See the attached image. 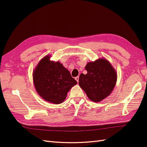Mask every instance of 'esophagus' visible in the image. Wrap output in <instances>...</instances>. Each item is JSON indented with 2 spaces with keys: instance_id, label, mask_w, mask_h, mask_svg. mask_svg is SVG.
Segmentation results:
<instances>
[{
  "instance_id": "esophagus-1",
  "label": "esophagus",
  "mask_w": 147,
  "mask_h": 147,
  "mask_svg": "<svg viewBox=\"0 0 147 147\" xmlns=\"http://www.w3.org/2000/svg\"><path fill=\"white\" fill-rule=\"evenodd\" d=\"M75 80H76V81L78 83V81H79V77H75Z\"/></svg>"
}]
</instances>
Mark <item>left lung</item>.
Wrapping results in <instances>:
<instances>
[{"instance_id":"obj_1","label":"left lung","mask_w":147,"mask_h":147,"mask_svg":"<svg viewBox=\"0 0 147 147\" xmlns=\"http://www.w3.org/2000/svg\"><path fill=\"white\" fill-rule=\"evenodd\" d=\"M85 69L87 74H81L79 77L80 86L90 100L97 102L104 99L111 94L116 84V71L105 59L88 63Z\"/></svg>"}]
</instances>
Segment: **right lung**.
<instances>
[{
  "label": "right lung",
  "instance_id": "add662e5",
  "mask_svg": "<svg viewBox=\"0 0 147 147\" xmlns=\"http://www.w3.org/2000/svg\"><path fill=\"white\" fill-rule=\"evenodd\" d=\"M50 57H44L36 66L33 72L34 83L37 93L44 100L59 104L77 82L63 64L50 61Z\"/></svg>",
  "mask_w": 147,
  "mask_h": 147
}]
</instances>
